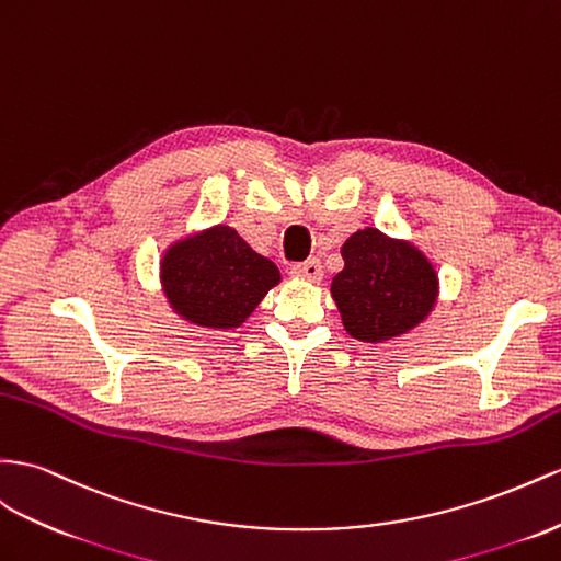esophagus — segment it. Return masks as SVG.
Listing matches in <instances>:
<instances>
[{
    "label": "esophagus",
    "instance_id": "esophagus-1",
    "mask_svg": "<svg viewBox=\"0 0 561 561\" xmlns=\"http://www.w3.org/2000/svg\"><path fill=\"white\" fill-rule=\"evenodd\" d=\"M291 275L296 279H306V282H320L324 270H322V263L318 261V257H308L306 263H298L291 267Z\"/></svg>",
    "mask_w": 561,
    "mask_h": 561
}]
</instances>
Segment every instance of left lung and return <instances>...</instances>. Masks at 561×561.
<instances>
[{"label": "left lung", "mask_w": 561, "mask_h": 561, "mask_svg": "<svg viewBox=\"0 0 561 561\" xmlns=\"http://www.w3.org/2000/svg\"><path fill=\"white\" fill-rule=\"evenodd\" d=\"M343 270L332 277L343 329L367 346L414 332L434 312L440 282L434 263L410 239L363 227L343 241Z\"/></svg>", "instance_id": "8db88e82"}]
</instances>
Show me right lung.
Listing matches in <instances>:
<instances>
[{"label":"right lung","mask_w":561,"mask_h":561,"mask_svg":"<svg viewBox=\"0 0 561 561\" xmlns=\"http://www.w3.org/2000/svg\"><path fill=\"white\" fill-rule=\"evenodd\" d=\"M158 279L180 320L208 332H229L251 318L282 275L234 227L220 222L170 241Z\"/></svg>","instance_id":"add662e5"}]
</instances>
